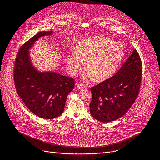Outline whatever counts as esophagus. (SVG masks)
Instances as JSON below:
<instances>
[{"instance_id":"esophagus-1","label":"esophagus","mask_w":160,"mask_h":160,"mask_svg":"<svg viewBox=\"0 0 160 160\" xmlns=\"http://www.w3.org/2000/svg\"><path fill=\"white\" fill-rule=\"evenodd\" d=\"M77 88L78 89H82L84 88L85 86H84V84H83L78 83L77 84Z\"/></svg>"}]
</instances>
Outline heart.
Segmentation results:
<instances>
[{
    "label": "heart",
    "instance_id": "obj_1",
    "mask_svg": "<svg viewBox=\"0 0 160 160\" xmlns=\"http://www.w3.org/2000/svg\"><path fill=\"white\" fill-rule=\"evenodd\" d=\"M124 56L121 44L109 38L91 37L80 41L72 50L67 55L66 63L69 72L76 74L84 61L88 69L83 76L97 82L105 80L112 76L119 67Z\"/></svg>",
    "mask_w": 160,
    "mask_h": 160
}]
</instances>
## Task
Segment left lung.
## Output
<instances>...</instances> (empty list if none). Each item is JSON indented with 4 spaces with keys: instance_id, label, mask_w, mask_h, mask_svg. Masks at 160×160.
<instances>
[{
    "instance_id": "8db88e82",
    "label": "left lung",
    "mask_w": 160,
    "mask_h": 160,
    "mask_svg": "<svg viewBox=\"0 0 160 160\" xmlns=\"http://www.w3.org/2000/svg\"><path fill=\"white\" fill-rule=\"evenodd\" d=\"M142 65L135 49L113 76L92 87L90 112L101 122L115 121L125 114L137 98Z\"/></svg>"
}]
</instances>
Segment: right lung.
<instances>
[{
	"label": "right lung",
	"mask_w": 160,
	"mask_h": 160,
	"mask_svg": "<svg viewBox=\"0 0 160 160\" xmlns=\"http://www.w3.org/2000/svg\"><path fill=\"white\" fill-rule=\"evenodd\" d=\"M53 33V31L41 32L23 44L17 55L14 71L18 95L33 113L46 119L63 113L75 84L72 78L52 71H39L33 65L29 50L39 38Z\"/></svg>",
	"instance_id": "right-lung-1"
}]
</instances>
